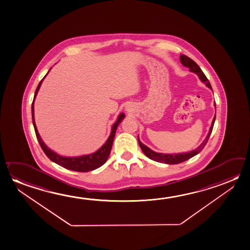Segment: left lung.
Wrapping results in <instances>:
<instances>
[{
	"instance_id": "left-lung-1",
	"label": "left lung",
	"mask_w": 250,
	"mask_h": 250,
	"mask_svg": "<svg viewBox=\"0 0 250 250\" xmlns=\"http://www.w3.org/2000/svg\"><path fill=\"white\" fill-rule=\"evenodd\" d=\"M180 59H181V62H182L183 66L188 67L190 71L194 72L199 76V78L201 79L202 83H205L208 87L212 88L206 76L204 75V73L202 72L201 67H199L195 62H194L193 60L189 58L188 56H185V55H181ZM214 106H215V103H214ZM214 121H215V115H214V119H213V122H212V125L210 127L209 132H208V134L207 135L206 139L204 140V142L196 149L190 151V152H188V153L178 154V155L177 154L176 155H167V154H162V153H156V152L151 150L149 147H147L146 145H144L143 143H142V142L139 140L138 137L139 145H140V147L142 148V150L143 151V153L147 155L148 158L153 160V161H155V162L167 163V164H178V163H183V162H185L187 160L192 158L194 155L199 154L203 149V147L206 146L207 143H208L210 135H211L212 130H213Z\"/></svg>"
}]
</instances>
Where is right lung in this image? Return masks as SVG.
Here are the masks:
<instances>
[{"label":"right lung","instance_id":"right-lung-1","mask_svg":"<svg viewBox=\"0 0 250 250\" xmlns=\"http://www.w3.org/2000/svg\"><path fill=\"white\" fill-rule=\"evenodd\" d=\"M42 80L41 81L40 83L38 84V87L36 88L35 96H34V101L36 98L37 92L40 88ZM34 101L32 103V121H33V124H34V127H35V131H36V137H37V140L40 143L41 147L42 148L45 155H47L48 158L51 160L52 162L56 163L60 166L63 167L67 169L77 171V172H88V171L94 170V169H96L100 167L103 166V164L106 163V161H107L108 156H109V154H110V151H111L113 141L115 139V132H116L118 125L123 122V118L125 116L124 114H121L119 115L116 123L113 125L111 134L107 139V142L103 145V147L96 151L95 153H93L90 155H83V156H79V157H63V156L57 155L55 152H53L51 149H49L45 145V143L42 142L40 135L38 134L35 119H34Z\"/></svg>","mask_w":250,"mask_h":250}]
</instances>
